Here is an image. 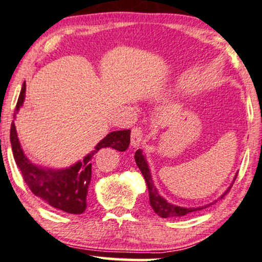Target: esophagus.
I'll return each instance as SVG.
<instances>
[{"mask_svg": "<svg viewBox=\"0 0 262 262\" xmlns=\"http://www.w3.org/2000/svg\"><path fill=\"white\" fill-rule=\"evenodd\" d=\"M142 139H144V133H142L141 128H134L132 130V137H130V144L133 147H139L141 145Z\"/></svg>", "mask_w": 262, "mask_h": 262, "instance_id": "esophagus-1", "label": "esophagus"}]
</instances>
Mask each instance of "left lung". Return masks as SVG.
<instances>
[{
    "label": "left lung",
    "mask_w": 262,
    "mask_h": 262,
    "mask_svg": "<svg viewBox=\"0 0 262 262\" xmlns=\"http://www.w3.org/2000/svg\"><path fill=\"white\" fill-rule=\"evenodd\" d=\"M134 158H135V162H137L138 167L140 169L142 175H144L146 183H147L148 195H149V205H151L153 211H155L156 213L159 215V217H162V218L182 217V215H186L188 213H190V212L204 210V208H206L208 206H211V205L215 204V201H217L215 200L213 202H211V204L204 205V206H199V207H183V206H177V205L171 204V202H169L165 198H163L162 195L159 194L158 189H157V187L155 186V182H153V180H152L151 170H149V166H148V162H147V159H146V156H145V153L142 152V149H138V151L135 152ZM236 176H237V173L235 175V177H233V181L231 182V184H230V186L228 187V189H226L224 193L222 194L221 198L224 196V195L230 190V188L232 187L233 182H235Z\"/></svg>",
    "instance_id": "left-lung-1"
}]
</instances>
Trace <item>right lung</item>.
Returning <instances> with one entry per match:
<instances>
[{
  "label": "right lung",
  "mask_w": 262,
  "mask_h": 262,
  "mask_svg": "<svg viewBox=\"0 0 262 262\" xmlns=\"http://www.w3.org/2000/svg\"><path fill=\"white\" fill-rule=\"evenodd\" d=\"M26 96V82L24 81L17 99L14 120L20 107L24 105ZM130 142V130L111 132L102 139L93 151L73 165L63 169H50L36 165L27 158L17 138L14 121L10 125V144L14 159L23 173L25 183L31 191L56 210L67 213L81 214L85 212L87 190L92 176V159L100 148H114L123 152Z\"/></svg>",
  "instance_id": "add662e5"
}]
</instances>
